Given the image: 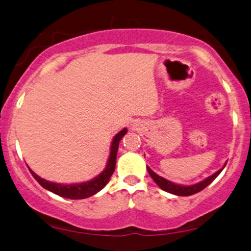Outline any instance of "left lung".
<instances>
[{"mask_svg":"<svg viewBox=\"0 0 251 251\" xmlns=\"http://www.w3.org/2000/svg\"><path fill=\"white\" fill-rule=\"evenodd\" d=\"M225 166H224V167H225ZM224 167L221 168V169H219V171H218V172H216V173H214L213 175H211V176H209L207 178H205L204 181L198 182V183L193 184V185H181V184L173 183V182L166 180V178L159 176L158 174H155L154 172L149 167V166L146 168H148L149 174L151 175V177L153 178V181L159 185V187L161 188L162 190L167 191V193L177 195V196H190V195L200 193V191L203 190L204 188H206L207 185H209L211 182H212L214 178H216L218 175L221 173V171H223Z\"/></svg>","mask_w":251,"mask_h":251,"instance_id":"8db88e82","label":"left lung"}]
</instances>
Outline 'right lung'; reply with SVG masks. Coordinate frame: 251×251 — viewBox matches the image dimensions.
<instances>
[{
    "mask_svg": "<svg viewBox=\"0 0 251 251\" xmlns=\"http://www.w3.org/2000/svg\"><path fill=\"white\" fill-rule=\"evenodd\" d=\"M126 133V129L125 128L121 130L118 135L115 136L113 139L112 146H110V154L108 162L105 171L102 173H100L97 177L92 178L91 181L83 182V183H77V184H60V183H54V182H50L44 180L40 176H38L34 172H31L32 176L39 182V184L41 185L45 189L51 191V193L58 195V196L69 198V200H83V198H87L90 196H93L94 194H97L98 191H100L103 187L107 184V182L109 181L110 176L115 171V164H116V154H118V149L120 141H121L123 136Z\"/></svg>",
    "mask_w": 251,
    "mask_h": 251,
    "instance_id": "1",
    "label": "right lung"
}]
</instances>
